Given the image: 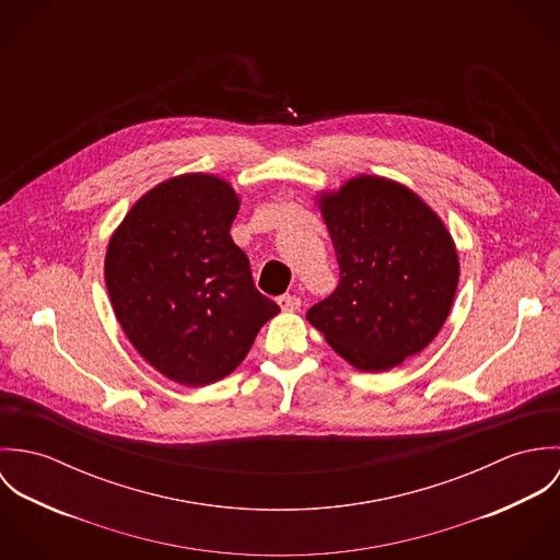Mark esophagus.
Returning <instances> with one entry per match:
<instances>
[{"mask_svg":"<svg viewBox=\"0 0 560 560\" xmlns=\"http://www.w3.org/2000/svg\"><path fill=\"white\" fill-rule=\"evenodd\" d=\"M278 306L284 311V313H298L302 308V302L300 298L295 295H280L278 298Z\"/></svg>","mask_w":560,"mask_h":560,"instance_id":"1","label":"esophagus"}]
</instances>
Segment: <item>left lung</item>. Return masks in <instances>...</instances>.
Wrapping results in <instances>:
<instances>
[{"mask_svg": "<svg viewBox=\"0 0 560 560\" xmlns=\"http://www.w3.org/2000/svg\"><path fill=\"white\" fill-rule=\"evenodd\" d=\"M340 280L311 320L351 366L380 373L420 353L451 313L459 256L440 215L393 178L360 174L317 196Z\"/></svg>", "mask_w": 560, "mask_h": 560, "instance_id": "1", "label": "left lung"}]
</instances>
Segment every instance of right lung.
Masks as SVG:
<instances>
[{
	"label": "right lung",
	"mask_w": 560,
	"mask_h": 560,
	"mask_svg": "<svg viewBox=\"0 0 560 560\" xmlns=\"http://www.w3.org/2000/svg\"><path fill=\"white\" fill-rule=\"evenodd\" d=\"M240 205L220 176H172L129 209L107 243L114 315L136 351L176 384L198 388L231 375L280 313L256 291L231 237Z\"/></svg>",
	"instance_id": "obj_1"
}]
</instances>
